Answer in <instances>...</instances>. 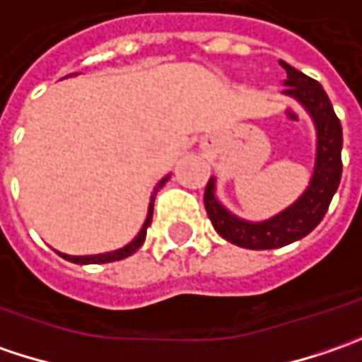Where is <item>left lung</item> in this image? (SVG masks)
Here are the masks:
<instances>
[{"mask_svg":"<svg viewBox=\"0 0 362 362\" xmlns=\"http://www.w3.org/2000/svg\"><path fill=\"white\" fill-rule=\"evenodd\" d=\"M279 64L288 74L284 93L302 103L314 119L318 137L316 165L306 192L286 211L263 223H249L230 214L214 197V178L209 180L204 188V209L212 227L228 243L245 249H275L306 237L324 218L342 176V127L326 90L318 81L296 71L288 62L279 60Z\"/></svg>","mask_w":362,"mask_h":362,"instance_id":"1","label":"left lung"}]
</instances>
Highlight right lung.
Listing matches in <instances>:
<instances>
[{
  "instance_id": "right-lung-1",
  "label": "right lung",
  "mask_w": 362,
  "mask_h": 362,
  "mask_svg": "<svg viewBox=\"0 0 362 362\" xmlns=\"http://www.w3.org/2000/svg\"><path fill=\"white\" fill-rule=\"evenodd\" d=\"M170 176H165L160 180V184L156 186V190H153V194H151V202H150V211H148V218H146V223H144V227L139 230V235L135 237L134 241L129 245H125L123 249H117V251H111V253H101V255H85V257H74V255H64V253H58V255H62V259L72 261V263H81V265H87V263H111V261H119V259H125V257H129V255H134L135 251L144 245L146 241V233H148V227L151 225V214H153V198H156V192L164 186L165 182H168Z\"/></svg>"
}]
</instances>
